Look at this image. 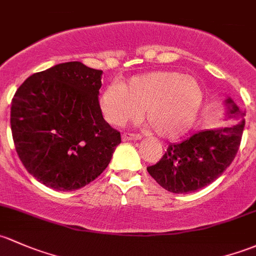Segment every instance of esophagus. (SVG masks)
<instances>
[{"label":"esophagus","mask_w":256,"mask_h":256,"mask_svg":"<svg viewBox=\"0 0 256 256\" xmlns=\"http://www.w3.org/2000/svg\"><path fill=\"white\" fill-rule=\"evenodd\" d=\"M141 135L140 134H132V132H124L122 134V141H137L141 140Z\"/></svg>","instance_id":"esophagus-1"}]
</instances>
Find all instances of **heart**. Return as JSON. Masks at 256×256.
I'll return each mask as SVG.
<instances>
[{"label": "heart", "mask_w": 256, "mask_h": 256, "mask_svg": "<svg viewBox=\"0 0 256 256\" xmlns=\"http://www.w3.org/2000/svg\"><path fill=\"white\" fill-rule=\"evenodd\" d=\"M204 94L194 77L178 72L157 71L134 77L122 87L109 86L102 92L100 108L112 125L146 120L164 138H176L195 122Z\"/></svg>", "instance_id": "1"}]
</instances>
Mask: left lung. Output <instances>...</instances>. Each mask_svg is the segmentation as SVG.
Masks as SVG:
<instances>
[{
    "label": "left lung",
    "mask_w": 256,
    "mask_h": 256,
    "mask_svg": "<svg viewBox=\"0 0 256 256\" xmlns=\"http://www.w3.org/2000/svg\"><path fill=\"white\" fill-rule=\"evenodd\" d=\"M228 116H243L230 99ZM246 121L218 130L200 131L179 144H169L160 162L147 166L150 176L168 192L186 194L211 184L236 158Z\"/></svg>",
    "instance_id": "8db88e82"
}]
</instances>
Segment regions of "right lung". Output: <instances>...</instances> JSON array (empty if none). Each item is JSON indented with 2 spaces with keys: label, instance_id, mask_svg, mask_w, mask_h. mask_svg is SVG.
Wrapping results in <instances>:
<instances>
[{
  "label": "right lung",
  "instance_id": "add662e5",
  "mask_svg": "<svg viewBox=\"0 0 256 256\" xmlns=\"http://www.w3.org/2000/svg\"><path fill=\"white\" fill-rule=\"evenodd\" d=\"M100 70L82 62L32 74L12 99L10 130L26 170L46 186L77 190L96 179L121 142L104 120Z\"/></svg>",
  "mask_w": 256,
  "mask_h": 256
}]
</instances>
